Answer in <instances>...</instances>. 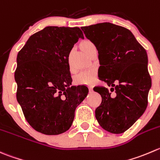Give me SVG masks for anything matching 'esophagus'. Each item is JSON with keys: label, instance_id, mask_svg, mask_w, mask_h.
Instances as JSON below:
<instances>
[{"label": "esophagus", "instance_id": "obj_1", "mask_svg": "<svg viewBox=\"0 0 160 160\" xmlns=\"http://www.w3.org/2000/svg\"><path fill=\"white\" fill-rule=\"evenodd\" d=\"M88 88H89L90 92H92V91H93V87L92 86H89V87H88Z\"/></svg>", "mask_w": 160, "mask_h": 160}]
</instances>
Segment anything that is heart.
I'll return each mask as SVG.
<instances>
[{
	"label": "heart",
	"mask_w": 160,
	"mask_h": 160,
	"mask_svg": "<svg viewBox=\"0 0 160 160\" xmlns=\"http://www.w3.org/2000/svg\"><path fill=\"white\" fill-rule=\"evenodd\" d=\"M93 45L94 44L92 42L85 40L81 43L82 50L87 53L90 48L92 47ZM96 77H97V70L94 68H91L79 72L77 75H76L74 80L78 84H92L95 82Z\"/></svg>",
	"instance_id": "obj_1"
}]
</instances>
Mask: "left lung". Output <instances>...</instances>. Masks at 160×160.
<instances>
[{
	"mask_svg": "<svg viewBox=\"0 0 160 160\" xmlns=\"http://www.w3.org/2000/svg\"><path fill=\"white\" fill-rule=\"evenodd\" d=\"M81 29L98 52L99 80L110 87L109 90L94 88L102 96L95 117L104 130L121 134L142 116L148 105L152 80L146 51L123 26L102 22Z\"/></svg>",
	"mask_w": 160,
	"mask_h": 160,
	"instance_id": "8db88e82",
	"label": "left lung"
}]
</instances>
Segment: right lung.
<instances>
[{
  "label": "right lung",
  "instance_id": "1",
  "mask_svg": "<svg viewBox=\"0 0 160 160\" xmlns=\"http://www.w3.org/2000/svg\"><path fill=\"white\" fill-rule=\"evenodd\" d=\"M79 27L47 26L32 34L17 55V101L29 124L47 135L70 128L76 108L88 95L85 86H71L69 55Z\"/></svg>",
  "mask_w": 160,
  "mask_h": 160
}]
</instances>
